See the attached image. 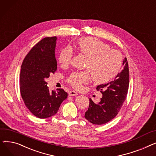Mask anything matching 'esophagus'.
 I'll list each match as a JSON object with an SVG mask.
<instances>
[{"instance_id": "esophagus-1", "label": "esophagus", "mask_w": 156, "mask_h": 156, "mask_svg": "<svg viewBox=\"0 0 156 156\" xmlns=\"http://www.w3.org/2000/svg\"><path fill=\"white\" fill-rule=\"evenodd\" d=\"M78 95V93L76 92L75 91H71L69 93V96H76Z\"/></svg>"}]
</instances>
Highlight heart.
Here are the masks:
<instances>
[{"label":"heart","mask_w":156,"mask_h":156,"mask_svg":"<svg viewBox=\"0 0 156 156\" xmlns=\"http://www.w3.org/2000/svg\"><path fill=\"white\" fill-rule=\"evenodd\" d=\"M77 50L87 57L85 68L91 73L92 79L97 83H104L111 80L118 73L122 63L121 53L111 49L109 45L94 37H85L77 42ZM73 57V50L66 47L61 51L58 61L62 66H68ZM88 71L72 73L68 78V82L76 89H81L88 82Z\"/></svg>","instance_id":"obj_1"}]
</instances>
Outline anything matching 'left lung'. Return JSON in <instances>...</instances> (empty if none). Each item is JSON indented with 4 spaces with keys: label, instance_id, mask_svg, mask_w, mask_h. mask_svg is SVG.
Returning <instances> with one entry per match:
<instances>
[{
    "label": "left lung",
    "instance_id": "left-lung-1",
    "mask_svg": "<svg viewBox=\"0 0 156 156\" xmlns=\"http://www.w3.org/2000/svg\"><path fill=\"white\" fill-rule=\"evenodd\" d=\"M123 69L110 82L97 87L102 97L99 103L89 99L90 104L85 118L94 125L106 123L117 115L126 100L129 87V69L126 57L122 61Z\"/></svg>",
    "mask_w": 156,
    "mask_h": 156
}]
</instances>
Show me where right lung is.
Segmentation results:
<instances>
[{
  "label": "right lung",
  "mask_w": 156,
  "mask_h": 156,
  "mask_svg": "<svg viewBox=\"0 0 156 156\" xmlns=\"http://www.w3.org/2000/svg\"><path fill=\"white\" fill-rule=\"evenodd\" d=\"M56 37L40 40L24 58L20 74L21 95L27 108L39 118H47L57 113L67 92L58 88L50 92L46 79L57 69L55 56Z\"/></svg>",
  "instance_id": "add662e5"
}]
</instances>
